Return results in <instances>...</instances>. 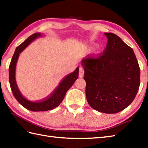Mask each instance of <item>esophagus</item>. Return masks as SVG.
Listing matches in <instances>:
<instances>
[{
    "mask_svg": "<svg viewBox=\"0 0 148 148\" xmlns=\"http://www.w3.org/2000/svg\"><path fill=\"white\" fill-rule=\"evenodd\" d=\"M84 69H83V68L82 67H80L79 68V77H83V76H84Z\"/></svg>",
    "mask_w": 148,
    "mask_h": 148,
    "instance_id": "1",
    "label": "esophagus"
}]
</instances>
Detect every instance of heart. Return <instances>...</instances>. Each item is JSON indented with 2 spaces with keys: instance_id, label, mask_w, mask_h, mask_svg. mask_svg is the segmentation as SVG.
Returning <instances> with one entry per match:
<instances>
[{
  "instance_id": "1",
  "label": "heart",
  "mask_w": 148,
  "mask_h": 148,
  "mask_svg": "<svg viewBox=\"0 0 148 148\" xmlns=\"http://www.w3.org/2000/svg\"><path fill=\"white\" fill-rule=\"evenodd\" d=\"M101 52V49H99V48H98V49H97V52H96V53H97V54H99V53H100Z\"/></svg>"
}]
</instances>
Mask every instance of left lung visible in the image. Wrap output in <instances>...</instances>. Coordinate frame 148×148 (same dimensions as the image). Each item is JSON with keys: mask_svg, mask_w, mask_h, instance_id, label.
<instances>
[{"mask_svg": "<svg viewBox=\"0 0 148 148\" xmlns=\"http://www.w3.org/2000/svg\"><path fill=\"white\" fill-rule=\"evenodd\" d=\"M108 42L98 58H84L81 66L89 105L98 112L116 113L134 99L140 85V68L132 48L121 38L105 33Z\"/></svg>", "mask_w": 148, "mask_h": 148, "instance_id": "1", "label": "left lung"}]
</instances>
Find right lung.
<instances>
[{
	"label": "right lung",
	"mask_w": 148,
	"mask_h": 148,
	"mask_svg": "<svg viewBox=\"0 0 148 148\" xmlns=\"http://www.w3.org/2000/svg\"><path fill=\"white\" fill-rule=\"evenodd\" d=\"M43 35L40 33H36L27 38L16 49L9 68V83L12 93L19 103L25 108L33 112H44L53 110L57 107L64 99L66 92L69 90L74 82L78 78L79 67H77L73 73L66 75L58 84L52 93L49 97L38 101H33L26 98L22 95L18 87L16 81V68L19 54L25 50L29 45L38 38L42 37Z\"/></svg>",
	"instance_id": "obj_1"
}]
</instances>
